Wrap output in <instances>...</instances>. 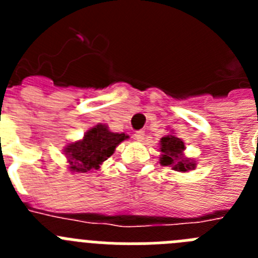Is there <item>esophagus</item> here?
<instances>
[{"instance_id": "obj_1", "label": "esophagus", "mask_w": 258, "mask_h": 258, "mask_svg": "<svg viewBox=\"0 0 258 258\" xmlns=\"http://www.w3.org/2000/svg\"><path fill=\"white\" fill-rule=\"evenodd\" d=\"M134 140L137 141L145 140V131H137L136 134H134Z\"/></svg>"}]
</instances>
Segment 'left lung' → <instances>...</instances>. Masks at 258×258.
<instances>
[{
    "mask_svg": "<svg viewBox=\"0 0 258 258\" xmlns=\"http://www.w3.org/2000/svg\"><path fill=\"white\" fill-rule=\"evenodd\" d=\"M184 150V143L181 138L174 136H165L160 140V151L163 152L160 157L161 165H170L172 169L177 172H188L195 168V163L190 159L182 157Z\"/></svg>",
    "mask_w": 258,
    "mask_h": 258,
    "instance_id": "8db88e82",
    "label": "left lung"
}]
</instances>
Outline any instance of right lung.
I'll use <instances>...</instances> for the list:
<instances>
[{
    "instance_id": "right-lung-1",
    "label": "right lung",
    "mask_w": 258,
    "mask_h": 258,
    "mask_svg": "<svg viewBox=\"0 0 258 258\" xmlns=\"http://www.w3.org/2000/svg\"><path fill=\"white\" fill-rule=\"evenodd\" d=\"M126 138L127 136L124 133H112L106 125L102 124L89 129L83 140L70 143L64 150L71 170L86 173L92 169H98Z\"/></svg>"
}]
</instances>
